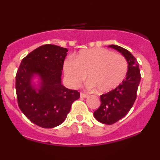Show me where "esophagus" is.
I'll use <instances>...</instances> for the list:
<instances>
[{
	"instance_id": "obj_1",
	"label": "esophagus",
	"mask_w": 160,
	"mask_h": 160,
	"mask_svg": "<svg viewBox=\"0 0 160 160\" xmlns=\"http://www.w3.org/2000/svg\"><path fill=\"white\" fill-rule=\"evenodd\" d=\"M86 97H87V95L83 92H80V98H86Z\"/></svg>"
}]
</instances>
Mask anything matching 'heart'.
<instances>
[{"mask_svg": "<svg viewBox=\"0 0 160 160\" xmlns=\"http://www.w3.org/2000/svg\"><path fill=\"white\" fill-rule=\"evenodd\" d=\"M64 70L73 87L80 86L88 74L89 87L104 93L122 83L127 74L128 62L122 55L108 49H85L80 51L75 59H68Z\"/></svg>", "mask_w": 160, "mask_h": 160, "instance_id": "heart-1", "label": "heart"}]
</instances>
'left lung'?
I'll list each match as a JSON object with an SVG mask.
<instances>
[{
    "label": "left lung",
    "instance_id": "left-lung-1",
    "mask_svg": "<svg viewBox=\"0 0 160 160\" xmlns=\"http://www.w3.org/2000/svg\"><path fill=\"white\" fill-rule=\"evenodd\" d=\"M109 47L122 53L128 62V71L120 86L100 96L101 105L94 112V117L100 122L107 125L115 123L127 114L136 99L141 81L139 65L132 54L120 46Z\"/></svg>",
    "mask_w": 160,
    "mask_h": 160
}]
</instances>
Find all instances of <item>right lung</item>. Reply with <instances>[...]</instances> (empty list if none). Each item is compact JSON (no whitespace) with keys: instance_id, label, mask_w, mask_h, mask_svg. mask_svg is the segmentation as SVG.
I'll return each mask as SVG.
<instances>
[{"instance_id":"right-lung-1","label":"right lung","mask_w":160,"mask_h":160,"mask_svg":"<svg viewBox=\"0 0 160 160\" xmlns=\"http://www.w3.org/2000/svg\"><path fill=\"white\" fill-rule=\"evenodd\" d=\"M68 49L46 44L28 54L20 64L16 76L19 107L33 123L42 128H54L65 121L71 104L80 92L62 84V71ZM39 78L37 88L32 78Z\"/></svg>"}]
</instances>
